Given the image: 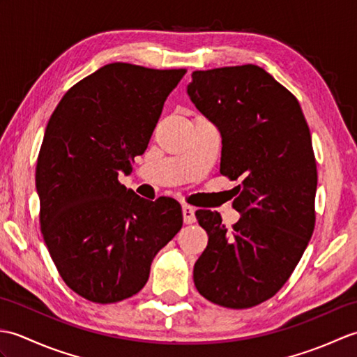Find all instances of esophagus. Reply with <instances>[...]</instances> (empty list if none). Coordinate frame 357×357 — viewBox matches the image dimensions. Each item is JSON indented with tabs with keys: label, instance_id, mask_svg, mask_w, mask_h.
Here are the masks:
<instances>
[{
	"label": "esophagus",
	"instance_id": "34e87169",
	"mask_svg": "<svg viewBox=\"0 0 357 357\" xmlns=\"http://www.w3.org/2000/svg\"><path fill=\"white\" fill-rule=\"evenodd\" d=\"M183 216H184V222H185V224H193V222H196L195 208L190 207V206H183Z\"/></svg>",
	"mask_w": 357,
	"mask_h": 357
}]
</instances>
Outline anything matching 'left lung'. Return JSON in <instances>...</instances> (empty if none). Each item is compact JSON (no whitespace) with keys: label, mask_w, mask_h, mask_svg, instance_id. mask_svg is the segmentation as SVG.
Instances as JSON below:
<instances>
[{"label":"left lung","mask_w":357,"mask_h":357,"mask_svg":"<svg viewBox=\"0 0 357 357\" xmlns=\"http://www.w3.org/2000/svg\"><path fill=\"white\" fill-rule=\"evenodd\" d=\"M187 95L221 135L219 172L241 181L230 233L218 211H196L208 234L196 290L227 308L255 307L287 282L314 230L312 135L298 100L259 66L193 72Z\"/></svg>","instance_id":"1"}]
</instances>
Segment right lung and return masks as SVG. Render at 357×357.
I'll return each mask as SVG.
<instances>
[{
	"instance_id": "1",
	"label": "right lung",
	"mask_w": 357,
	"mask_h": 357,
	"mask_svg": "<svg viewBox=\"0 0 357 357\" xmlns=\"http://www.w3.org/2000/svg\"><path fill=\"white\" fill-rule=\"evenodd\" d=\"M184 75L107 64L63 96L45 127L36 162L43 238L64 282L96 304L138 293L183 227L179 202L144 199L118 176L146 151Z\"/></svg>"
}]
</instances>
